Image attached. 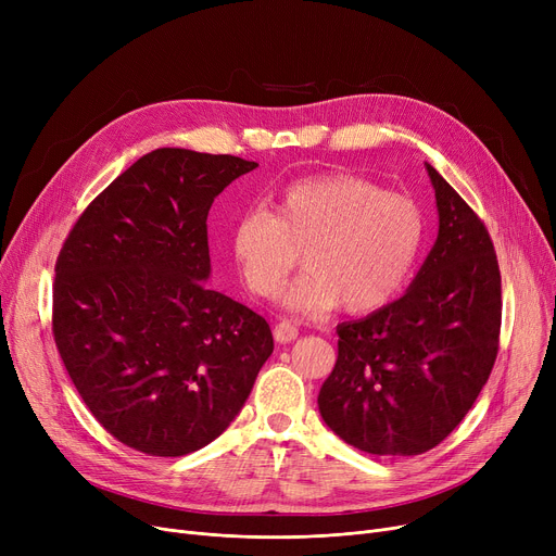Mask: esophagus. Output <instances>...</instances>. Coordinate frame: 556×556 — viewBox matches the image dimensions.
<instances>
[{
    "instance_id": "34e87169",
    "label": "esophagus",
    "mask_w": 556,
    "mask_h": 556,
    "mask_svg": "<svg viewBox=\"0 0 556 556\" xmlns=\"http://www.w3.org/2000/svg\"><path fill=\"white\" fill-rule=\"evenodd\" d=\"M273 333H275L277 342L286 344V342H293L300 336V329L293 323H288V319H279V323L275 325Z\"/></svg>"
}]
</instances>
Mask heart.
I'll return each mask as SVG.
<instances>
[{"mask_svg": "<svg viewBox=\"0 0 556 556\" xmlns=\"http://www.w3.org/2000/svg\"><path fill=\"white\" fill-rule=\"evenodd\" d=\"M419 204L361 175L323 173L281 189L277 214L250 207L231 227L245 286L270 298L306 250L308 270L281 290L295 311L367 313L396 298L424 243Z\"/></svg>", "mask_w": 556, "mask_h": 556, "instance_id": "obj_1", "label": "heart"}]
</instances>
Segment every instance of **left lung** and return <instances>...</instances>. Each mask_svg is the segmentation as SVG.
<instances>
[{"instance_id":"left-lung-1","label":"left lung","mask_w":556,"mask_h":556,"mask_svg":"<svg viewBox=\"0 0 556 556\" xmlns=\"http://www.w3.org/2000/svg\"><path fill=\"white\" fill-rule=\"evenodd\" d=\"M440 233L396 302L338 325V361L319 390L325 424L371 455H421L459 426L498 356L501 270L489 231L426 164Z\"/></svg>"}]
</instances>
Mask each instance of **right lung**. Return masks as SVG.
<instances>
[{"instance_id":"right-lung-1","label":"right lung","mask_w":556,"mask_h":556,"mask_svg":"<svg viewBox=\"0 0 556 556\" xmlns=\"http://www.w3.org/2000/svg\"><path fill=\"white\" fill-rule=\"evenodd\" d=\"M256 166L157 149L87 204L58 254V352L97 421L139 453L214 442L273 354L266 319L204 283L212 202Z\"/></svg>"}]
</instances>
